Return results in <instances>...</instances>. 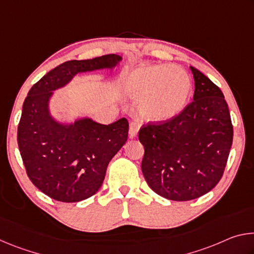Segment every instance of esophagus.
Returning a JSON list of instances; mask_svg holds the SVG:
<instances>
[{
	"instance_id": "esophagus-1",
	"label": "esophagus",
	"mask_w": 254,
	"mask_h": 254,
	"mask_svg": "<svg viewBox=\"0 0 254 254\" xmlns=\"http://www.w3.org/2000/svg\"><path fill=\"white\" fill-rule=\"evenodd\" d=\"M141 123L139 120H132L130 122V128H128V133H130V136H135L137 134V132L140 130Z\"/></svg>"
}]
</instances>
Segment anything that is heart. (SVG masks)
<instances>
[{"label":"heart","instance_id":"1","mask_svg":"<svg viewBox=\"0 0 254 254\" xmlns=\"http://www.w3.org/2000/svg\"><path fill=\"white\" fill-rule=\"evenodd\" d=\"M124 89L139 100V113L153 122H166L184 110L191 93V79L175 65L140 66L124 81Z\"/></svg>","mask_w":254,"mask_h":254}]
</instances>
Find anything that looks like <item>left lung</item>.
<instances>
[{
  "instance_id": "left-lung-1",
  "label": "left lung",
  "mask_w": 254,
  "mask_h": 254,
  "mask_svg": "<svg viewBox=\"0 0 254 254\" xmlns=\"http://www.w3.org/2000/svg\"><path fill=\"white\" fill-rule=\"evenodd\" d=\"M194 101L174 119L139 131L141 169L149 187L170 200H191L220 182L233 142L229 106L220 88L190 67Z\"/></svg>"
}]
</instances>
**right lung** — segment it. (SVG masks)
<instances>
[{
  "mask_svg": "<svg viewBox=\"0 0 254 254\" xmlns=\"http://www.w3.org/2000/svg\"><path fill=\"white\" fill-rule=\"evenodd\" d=\"M118 55L69 60L54 68L34 84L25 97L18 127V144L29 179L50 198L76 203L96 194L111 159L127 140L128 122L120 119L109 126L80 119L62 124L50 115L55 89L78 72L113 68Z\"/></svg>",
  "mask_w": 254,
  "mask_h": 254,
  "instance_id": "right-lung-1",
  "label": "right lung"
}]
</instances>
